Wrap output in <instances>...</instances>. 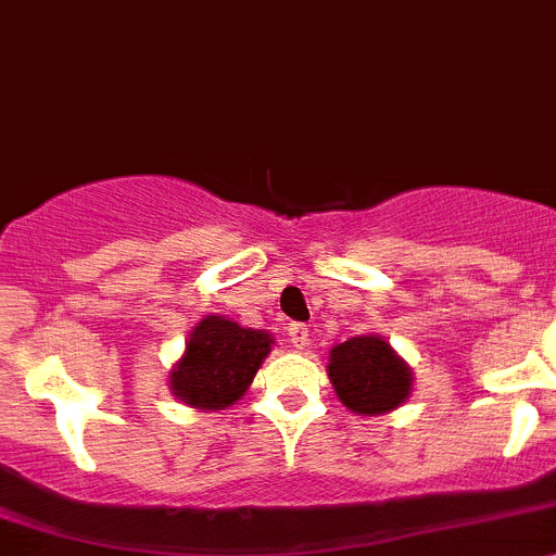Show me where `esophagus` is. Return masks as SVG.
Here are the masks:
<instances>
[{
    "label": "esophagus",
    "mask_w": 556,
    "mask_h": 556,
    "mask_svg": "<svg viewBox=\"0 0 556 556\" xmlns=\"http://www.w3.org/2000/svg\"><path fill=\"white\" fill-rule=\"evenodd\" d=\"M289 341H292L294 349H305L311 341V327L308 325H292L289 327Z\"/></svg>",
    "instance_id": "1"
}]
</instances>
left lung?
Returning a JSON list of instances; mask_svg holds the SVG:
<instances>
[{"label":"left lung","mask_w":556,"mask_h":556,"mask_svg":"<svg viewBox=\"0 0 556 556\" xmlns=\"http://www.w3.org/2000/svg\"><path fill=\"white\" fill-rule=\"evenodd\" d=\"M330 382L338 399L357 415H382L409 399L412 374L377 336H357L330 352Z\"/></svg>","instance_id":"1"}]
</instances>
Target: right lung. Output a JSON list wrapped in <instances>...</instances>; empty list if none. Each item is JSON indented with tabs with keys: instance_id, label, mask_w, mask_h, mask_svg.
I'll return each instance as SVG.
<instances>
[{
	"instance_id": "right-lung-1",
	"label": "right lung",
	"mask_w": 556,
	"mask_h": 556,
	"mask_svg": "<svg viewBox=\"0 0 556 556\" xmlns=\"http://www.w3.org/2000/svg\"><path fill=\"white\" fill-rule=\"evenodd\" d=\"M269 346L267 332L207 316L190 332L185 357L172 371L174 395L199 409H226L253 382Z\"/></svg>"
}]
</instances>
